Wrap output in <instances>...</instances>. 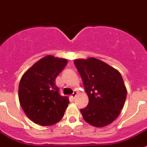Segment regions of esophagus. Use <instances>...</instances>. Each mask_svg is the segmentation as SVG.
I'll return each mask as SVG.
<instances>
[{"mask_svg": "<svg viewBox=\"0 0 147 147\" xmlns=\"http://www.w3.org/2000/svg\"><path fill=\"white\" fill-rule=\"evenodd\" d=\"M77 95H78V91L74 90L73 93H72V95H71V98H73V99H75V98H76V97L77 96Z\"/></svg>", "mask_w": 147, "mask_h": 147, "instance_id": "esophagus-1", "label": "esophagus"}]
</instances>
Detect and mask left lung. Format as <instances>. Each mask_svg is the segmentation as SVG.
<instances>
[{
	"label": "left lung",
	"instance_id": "1",
	"mask_svg": "<svg viewBox=\"0 0 147 147\" xmlns=\"http://www.w3.org/2000/svg\"><path fill=\"white\" fill-rule=\"evenodd\" d=\"M74 63L79 72L89 104L81 110L83 118L95 127H104L121 113L127 90L119 71L95 57L77 59Z\"/></svg>",
	"mask_w": 147,
	"mask_h": 147
}]
</instances>
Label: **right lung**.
<instances>
[{"label": "right lung", "instance_id": "1", "mask_svg": "<svg viewBox=\"0 0 147 147\" xmlns=\"http://www.w3.org/2000/svg\"><path fill=\"white\" fill-rule=\"evenodd\" d=\"M67 63L66 59L47 55L29 68L21 78L19 102L27 117L38 125H52L63 117L69 101L59 94L55 79Z\"/></svg>", "mask_w": 147, "mask_h": 147}]
</instances>
